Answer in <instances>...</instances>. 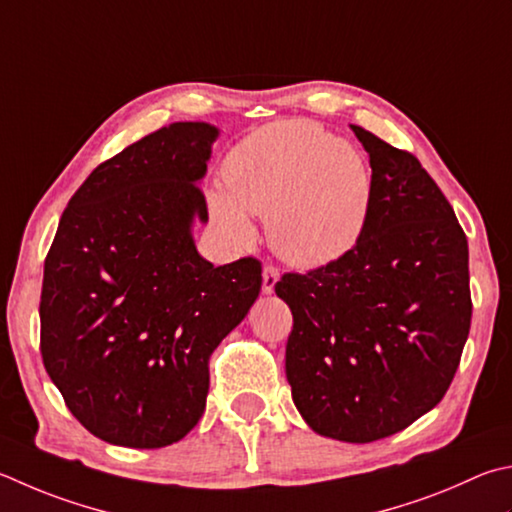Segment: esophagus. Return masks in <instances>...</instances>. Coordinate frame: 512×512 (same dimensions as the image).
Listing matches in <instances>:
<instances>
[{
	"label": "esophagus",
	"mask_w": 512,
	"mask_h": 512,
	"mask_svg": "<svg viewBox=\"0 0 512 512\" xmlns=\"http://www.w3.org/2000/svg\"><path fill=\"white\" fill-rule=\"evenodd\" d=\"M277 280H280V271H277V266L266 264V266H264V273H262V291H264L266 295L273 293Z\"/></svg>",
	"instance_id": "obj_1"
}]
</instances>
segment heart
<instances>
[{
  "label": "heart",
  "mask_w": 512,
  "mask_h": 512,
  "mask_svg": "<svg viewBox=\"0 0 512 512\" xmlns=\"http://www.w3.org/2000/svg\"><path fill=\"white\" fill-rule=\"evenodd\" d=\"M228 190L240 206L212 194V212L239 244L255 230L244 207L268 217V239L284 262L313 268L345 253L365 228L371 174L351 145L322 127L291 120L250 134L226 161Z\"/></svg>",
  "instance_id": "heart-1"
}]
</instances>
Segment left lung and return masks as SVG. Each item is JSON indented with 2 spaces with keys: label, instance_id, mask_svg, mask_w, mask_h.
I'll return each mask as SVG.
<instances>
[{
  "label": "left lung",
  "instance_id": "obj_1",
  "mask_svg": "<svg viewBox=\"0 0 512 512\" xmlns=\"http://www.w3.org/2000/svg\"><path fill=\"white\" fill-rule=\"evenodd\" d=\"M371 165L365 228L345 255L284 273L286 378L315 432L371 443L448 392L470 333L468 239L412 152L351 125Z\"/></svg>",
  "mask_w": 512,
  "mask_h": 512
}]
</instances>
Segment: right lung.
<instances>
[{
  "label": "right lung",
  "mask_w": 512,
  "mask_h": 512,
  "mask_svg": "<svg viewBox=\"0 0 512 512\" xmlns=\"http://www.w3.org/2000/svg\"><path fill=\"white\" fill-rule=\"evenodd\" d=\"M219 129L172 123L100 163L44 259L40 351L69 412L125 448L181 441L206 410L208 362L262 291L255 257L212 266L199 179Z\"/></svg>",
  "instance_id": "add662e5"
}]
</instances>
